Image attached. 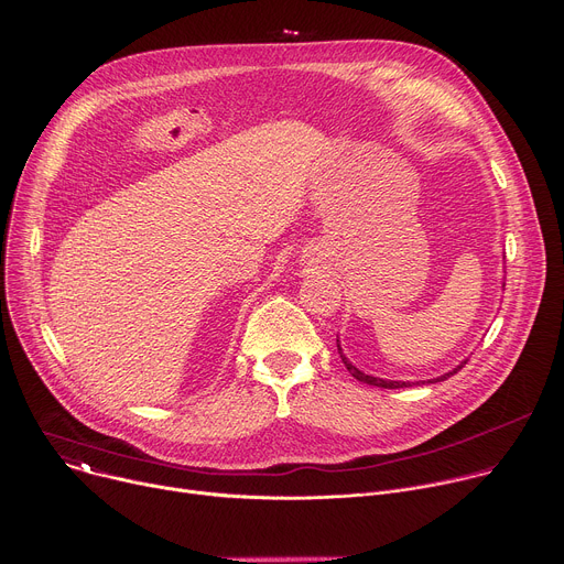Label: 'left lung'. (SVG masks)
I'll use <instances>...</instances> for the list:
<instances>
[{
	"mask_svg": "<svg viewBox=\"0 0 564 564\" xmlns=\"http://www.w3.org/2000/svg\"><path fill=\"white\" fill-rule=\"evenodd\" d=\"M339 341V339H337ZM337 348H339V344H337ZM339 355H341V361L346 364V368L350 370V375L355 377V379H359V381H364V383H368V386H377V388H409L411 383H406V381H386V379H377V377H370V375H364L359 368H355L352 364H348V359L344 357V352H341V348H339ZM466 364V361H464ZM464 364H459L453 372H446V375H442V377H437V379H431L429 383H433V381H444V379H448L451 375H455L457 370H462L464 368Z\"/></svg>",
	"mask_w": 564,
	"mask_h": 564,
	"instance_id": "left-lung-1",
	"label": "left lung"
}]
</instances>
